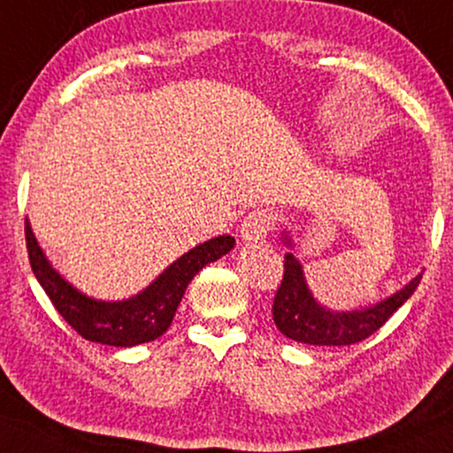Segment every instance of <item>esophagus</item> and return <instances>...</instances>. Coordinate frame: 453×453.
<instances>
[{
  "mask_svg": "<svg viewBox=\"0 0 453 453\" xmlns=\"http://www.w3.org/2000/svg\"><path fill=\"white\" fill-rule=\"evenodd\" d=\"M274 227V217L270 211H253L244 217L241 226V238L244 242H257L268 236Z\"/></svg>",
  "mask_w": 453,
  "mask_h": 453,
  "instance_id": "1",
  "label": "esophagus"
}]
</instances>
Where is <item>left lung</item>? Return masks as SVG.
I'll return each mask as SVG.
<instances>
[{
    "instance_id": "1",
    "label": "left lung",
    "mask_w": 453,
    "mask_h": 453,
    "mask_svg": "<svg viewBox=\"0 0 453 453\" xmlns=\"http://www.w3.org/2000/svg\"><path fill=\"white\" fill-rule=\"evenodd\" d=\"M282 242L288 247L285 253V274L276 291L272 316L282 335L308 346H350L367 340L369 335L382 326L392 314L399 310L416 291L422 274L411 279L405 287L392 293L382 302L354 310H329L319 302L310 291L303 265L293 253V244L288 232H282Z\"/></svg>"
}]
</instances>
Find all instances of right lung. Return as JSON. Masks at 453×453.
<instances>
[{
	"instance_id": "add662e5",
	"label": "right lung",
	"mask_w": 453,
	"mask_h": 453,
	"mask_svg": "<svg viewBox=\"0 0 453 453\" xmlns=\"http://www.w3.org/2000/svg\"><path fill=\"white\" fill-rule=\"evenodd\" d=\"M27 250L31 270L54 308L78 334L88 342L105 346L130 348L154 342L171 326L181 297L189 282L211 261H217L234 249L232 236H217L196 244L165 272L156 276L143 291L128 299L105 302L81 293L52 268L43 253L29 219H25Z\"/></svg>"
}]
</instances>
